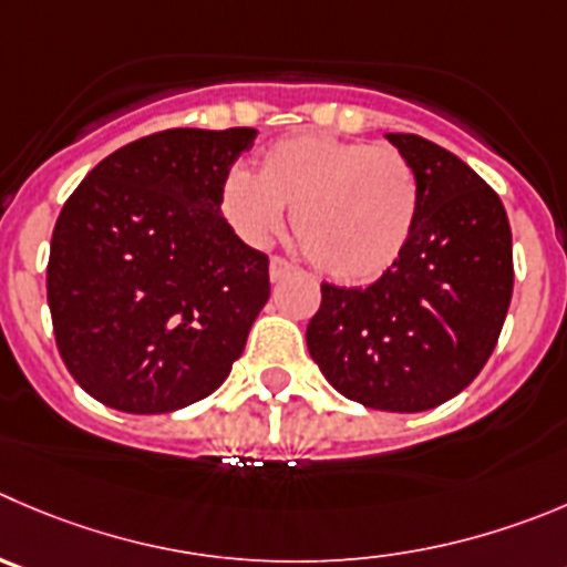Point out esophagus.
Returning <instances> with one entry per match:
<instances>
[{
    "label": "esophagus",
    "instance_id": "1",
    "mask_svg": "<svg viewBox=\"0 0 567 567\" xmlns=\"http://www.w3.org/2000/svg\"><path fill=\"white\" fill-rule=\"evenodd\" d=\"M289 275H292V264L284 261V258H278V256L269 258V280H272V284L289 278Z\"/></svg>",
    "mask_w": 567,
    "mask_h": 567
}]
</instances>
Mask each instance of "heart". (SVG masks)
I'll return each instance as SVG.
<instances>
[{"mask_svg": "<svg viewBox=\"0 0 567 567\" xmlns=\"http://www.w3.org/2000/svg\"><path fill=\"white\" fill-rule=\"evenodd\" d=\"M292 208L300 247L339 284H370L401 258L417 214L409 161L386 144L306 131L269 144L258 175L234 166L219 212L250 245H267Z\"/></svg>", "mask_w": 567, "mask_h": 567, "instance_id": "b5f03b06", "label": "heart"}]
</instances>
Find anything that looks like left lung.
I'll return each mask as SVG.
<instances>
[{
	"label": "left lung",
	"mask_w": 567,
	"mask_h": 567,
	"mask_svg": "<svg viewBox=\"0 0 567 567\" xmlns=\"http://www.w3.org/2000/svg\"><path fill=\"white\" fill-rule=\"evenodd\" d=\"M417 183L401 258L370 287L322 284L306 328L311 359L348 401L425 412L487 364L512 300V234L498 194L454 153L386 133Z\"/></svg>",
	"instance_id": "obj_1"
}]
</instances>
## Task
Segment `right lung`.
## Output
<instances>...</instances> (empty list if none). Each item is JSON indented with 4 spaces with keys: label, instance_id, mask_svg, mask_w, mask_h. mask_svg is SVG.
Returning <instances> with one entry per match:
<instances>
[{
    "label": "right lung",
    "instance_id": "1",
    "mask_svg": "<svg viewBox=\"0 0 567 567\" xmlns=\"http://www.w3.org/2000/svg\"><path fill=\"white\" fill-rule=\"evenodd\" d=\"M252 127H175L118 147L66 199L47 267L55 342L105 406L166 414L228 379L269 300V261L219 212Z\"/></svg>",
    "mask_w": 567,
    "mask_h": 567
}]
</instances>
